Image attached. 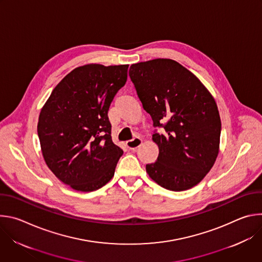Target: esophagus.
Listing matches in <instances>:
<instances>
[{
  "label": "esophagus",
  "mask_w": 262,
  "mask_h": 262,
  "mask_svg": "<svg viewBox=\"0 0 262 262\" xmlns=\"http://www.w3.org/2000/svg\"><path fill=\"white\" fill-rule=\"evenodd\" d=\"M141 144H142V140H141L140 138H135V139L129 140V141H127V142L125 143L126 147H127L128 149H130V150H136V149H137L139 146H141Z\"/></svg>",
  "instance_id": "esophagus-1"
}]
</instances>
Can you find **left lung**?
Returning a JSON list of instances; mask_svg holds the SVG:
<instances>
[{"label": "left lung", "mask_w": 262, "mask_h": 262, "mask_svg": "<svg viewBox=\"0 0 262 262\" xmlns=\"http://www.w3.org/2000/svg\"><path fill=\"white\" fill-rule=\"evenodd\" d=\"M128 73L154 126L166 132L152 135L159 157L146 165L148 175L170 191L193 188L219 155L221 118L214 98L194 73L171 59L133 64Z\"/></svg>", "instance_id": "8db88e82"}]
</instances>
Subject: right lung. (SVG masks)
<instances>
[{"instance_id":"obj_1","label":"right lung","mask_w":262,"mask_h":262,"mask_svg":"<svg viewBox=\"0 0 262 262\" xmlns=\"http://www.w3.org/2000/svg\"><path fill=\"white\" fill-rule=\"evenodd\" d=\"M127 69L101 64L74 68L41 108L37 133L43 159L73 190L96 191L114 176L123 151L112 141L107 111L126 83Z\"/></svg>"}]
</instances>
